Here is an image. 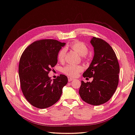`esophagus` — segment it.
Returning a JSON list of instances; mask_svg holds the SVG:
<instances>
[{"mask_svg":"<svg viewBox=\"0 0 135 135\" xmlns=\"http://www.w3.org/2000/svg\"><path fill=\"white\" fill-rule=\"evenodd\" d=\"M73 80H74V79L71 78V77H68V81H69V82H71V81H73Z\"/></svg>","mask_w":135,"mask_h":135,"instance_id":"1","label":"esophagus"}]
</instances>
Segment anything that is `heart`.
<instances>
[{"mask_svg": "<svg viewBox=\"0 0 135 135\" xmlns=\"http://www.w3.org/2000/svg\"><path fill=\"white\" fill-rule=\"evenodd\" d=\"M70 48L74 50L75 52L78 53L81 56H85L88 53V48L87 46L83 43L74 41L70 43L68 46ZM66 50L65 48H62L59 51L58 54V59L60 62H63L65 59ZM83 68L80 65H67L62 68V72L64 74L70 77H76L80 72L83 71Z\"/></svg>", "mask_w": 135, "mask_h": 135, "instance_id": "b5f03b06", "label": "heart"}]
</instances>
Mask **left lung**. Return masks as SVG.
<instances>
[{
	"instance_id": "obj_1",
	"label": "left lung",
	"mask_w": 135,
	"mask_h": 135,
	"mask_svg": "<svg viewBox=\"0 0 135 135\" xmlns=\"http://www.w3.org/2000/svg\"><path fill=\"white\" fill-rule=\"evenodd\" d=\"M90 43L94 56L84 77H93V81H81L79 95L82 100L93 105H99L110 99L117 89L120 67L111 46L101 38L93 37Z\"/></svg>"
}]
</instances>
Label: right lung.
I'll list each match as a JSON object with an SVG mask.
<instances>
[{"mask_svg": "<svg viewBox=\"0 0 135 135\" xmlns=\"http://www.w3.org/2000/svg\"><path fill=\"white\" fill-rule=\"evenodd\" d=\"M65 45L56 40H40L31 43L22 54L18 68L21 88L26 99L36 108H46L58 102L68 83L65 75L53 81L48 76Z\"/></svg>", "mask_w": 135, "mask_h": 135, "instance_id": "obj_1", "label": "right lung"}]
</instances>
